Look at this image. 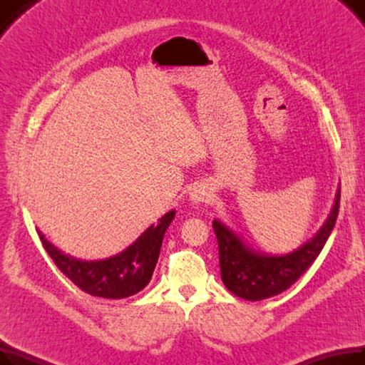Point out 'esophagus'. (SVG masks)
I'll use <instances>...</instances> for the list:
<instances>
[{
	"instance_id": "esophagus-1",
	"label": "esophagus",
	"mask_w": 365,
	"mask_h": 365,
	"mask_svg": "<svg viewBox=\"0 0 365 365\" xmlns=\"http://www.w3.org/2000/svg\"><path fill=\"white\" fill-rule=\"evenodd\" d=\"M215 198L213 190L207 187V186H197L194 187L192 192H190V200H192L195 204H201V202H208Z\"/></svg>"
}]
</instances>
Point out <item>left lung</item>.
Masks as SVG:
<instances>
[{
	"mask_svg": "<svg viewBox=\"0 0 365 365\" xmlns=\"http://www.w3.org/2000/svg\"><path fill=\"white\" fill-rule=\"evenodd\" d=\"M340 189L327 222L319 232L296 252L285 256H269L250 250L242 241L219 220L213 229L219 242V263L226 289L245 300H263L285 292L315 262L327 242L337 220Z\"/></svg>",
	"mask_w": 365,
	"mask_h": 365,
	"instance_id": "obj_1",
	"label": "left lung"
}]
</instances>
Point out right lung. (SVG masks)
Masks as SVG:
<instances>
[{
	"label": "right lung",
	"mask_w": 365,
	"mask_h": 365,
	"mask_svg": "<svg viewBox=\"0 0 365 365\" xmlns=\"http://www.w3.org/2000/svg\"><path fill=\"white\" fill-rule=\"evenodd\" d=\"M175 215L173 210L160 219L158 225L149 226L123 253L98 262L73 259L57 250L40 231L38 237L54 264L83 292L105 299H124L143 290L150 281L164 234Z\"/></svg>",
	"instance_id": "1"
}]
</instances>
